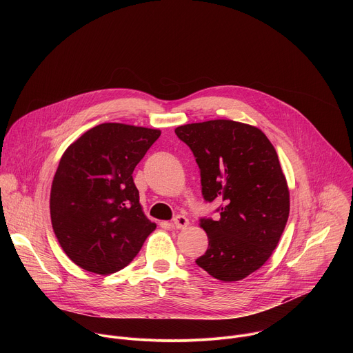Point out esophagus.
<instances>
[{
    "instance_id": "1",
    "label": "esophagus",
    "mask_w": 353,
    "mask_h": 353,
    "mask_svg": "<svg viewBox=\"0 0 353 353\" xmlns=\"http://www.w3.org/2000/svg\"><path fill=\"white\" fill-rule=\"evenodd\" d=\"M188 219L184 216V215H177L174 219H173V226L176 229H185L188 226Z\"/></svg>"
}]
</instances>
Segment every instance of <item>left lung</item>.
<instances>
[{"label": "left lung", "instance_id": "left-lung-1", "mask_svg": "<svg viewBox=\"0 0 353 353\" xmlns=\"http://www.w3.org/2000/svg\"><path fill=\"white\" fill-rule=\"evenodd\" d=\"M201 172L208 203H223L218 221L201 219L208 250L196 265L223 282L260 270L272 256L289 216V188L274 145L257 127L233 120L180 125Z\"/></svg>", "mask_w": 353, "mask_h": 353}]
</instances>
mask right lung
Listing matches in <instances>:
<instances>
[{"label":"right lung","instance_id":"obj_1","mask_svg":"<svg viewBox=\"0 0 353 353\" xmlns=\"http://www.w3.org/2000/svg\"><path fill=\"white\" fill-rule=\"evenodd\" d=\"M161 131L99 124L64 155L50 192L52 225L64 253L82 270L109 275L127 267L157 223L139 204L132 172Z\"/></svg>","mask_w":353,"mask_h":353}]
</instances>
